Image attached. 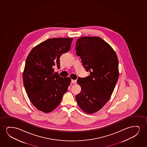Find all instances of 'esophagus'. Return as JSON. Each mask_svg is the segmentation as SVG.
I'll list each match as a JSON object with an SVG mask.
<instances>
[{
  "label": "esophagus",
  "instance_id": "1",
  "mask_svg": "<svg viewBox=\"0 0 147 147\" xmlns=\"http://www.w3.org/2000/svg\"><path fill=\"white\" fill-rule=\"evenodd\" d=\"M71 82L72 83H74V84H76L77 82V80H72Z\"/></svg>",
  "mask_w": 147,
  "mask_h": 147
}]
</instances>
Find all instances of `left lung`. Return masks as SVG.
Returning a JSON list of instances; mask_svg holds the SVG:
<instances>
[{
  "label": "left lung",
  "instance_id": "left-lung-1",
  "mask_svg": "<svg viewBox=\"0 0 147 147\" xmlns=\"http://www.w3.org/2000/svg\"><path fill=\"white\" fill-rule=\"evenodd\" d=\"M75 49L83 66L90 72L86 77L78 79L81 91L76 100L83 111L92 114L111 98L119 78V60L112 47L98 36L78 38Z\"/></svg>",
  "mask_w": 147,
  "mask_h": 147
}]
</instances>
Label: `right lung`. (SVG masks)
<instances>
[{"label": "right lung", "mask_w": 147, "mask_h": 147, "mask_svg": "<svg viewBox=\"0 0 147 147\" xmlns=\"http://www.w3.org/2000/svg\"><path fill=\"white\" fill-rule=\"evenodd\" d=\"M73 38H49L34 47L26 61L23 72L24 88L31 102L45 113L54 111L60 104L70 84V77L54 73L60 67V58L70 50Z\"/></svg>", "instance_id": "1"}]
</instances>
